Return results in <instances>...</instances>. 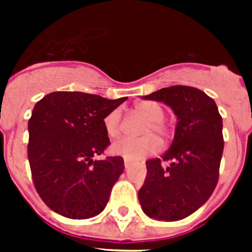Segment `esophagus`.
I'll return each instance as SVG.
<instances>
[{"label": "esophagus", "mask_w": 252, "mask_h": 252, "mask_svg": "<svg viewBox=\"0 0 252 252\" xmlns=\"http://www.w3.org/2000/svg\"><path fill=\"white\" fill-rule=\"evenodd\" d=\"M124 162H125V168H126V169H127L128 166L131 165V161L128 159H126V158H125V159H124Z\"/></svg>", "instance_id": "esophagus-1"}]
</instances>
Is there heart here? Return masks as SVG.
<instances>
[{
    "label": "heart",
    "mask_w": 252,
    "mask_h": 252,
    "mask_svg": "<svg viewBox=\"0 0 252 252\" xmlns=\"http://www.w3.org/2000/svg\"><path fill=\"white\" fill-rule=\"evenodd\" d=\"M135 108L144 119L148 120L141 130V133L145 136L140 139L124 137L113 142L111 146L112 154L130 160L144 159V158L157 154L160 150V146H161L160 141L158 137L153 136L154 134L162 139L169 136L168 126L162 121L165 111L161 104L155 101H142L139 102ZM121 119L122 111L120 108H115L104 117V128H106L107 135L112 139L120 136L121 133Z\"/></svg>",
    "instance_id": "1"
}]
</instances>
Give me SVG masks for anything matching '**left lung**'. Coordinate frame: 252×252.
Returning a JSON list of instances; mask_svg holds the SVG:
<instances>
[{
	"mask_svg": "<svg viewBox=\"0 0 252 252\" xmlns=\"http://www.w3.org/2000/svg\"><path fill=\"white\" fill-rule=\"evenodd\" d=\"M142 98L165 103L178 121L169 150L161 159L146 161L140 204L154 220L179 221L201 208L217 186L224 145L222 117L216 102L194 87L161 88Z\"/></svg>",
	"mask_w": 252,
	"mask_h": 252,
	"instance_id": "left-lung-1",
	"label": "left lung"
}]
</instances>
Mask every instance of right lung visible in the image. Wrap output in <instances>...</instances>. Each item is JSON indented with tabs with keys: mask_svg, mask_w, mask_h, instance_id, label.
<instances>
[{
	"mask_svg": "<svg viewBox=\"0 0 252 252\" xmlns=\"http://www.w3.org/2000/svg\"><path fill=\"white\" fill-rule=\"evenodd\" d=\"M126 99L53 92L35 104L28 125V158L36 192L51 211L73 220L103 211L124 173V159L93 158L110 145L104 117Z\"/></svg>",
	"mask_w": 252,
	"mask_h": 252,
	"instance_id": "add662e5",
	"label": "right lung"
}]
</instances>
